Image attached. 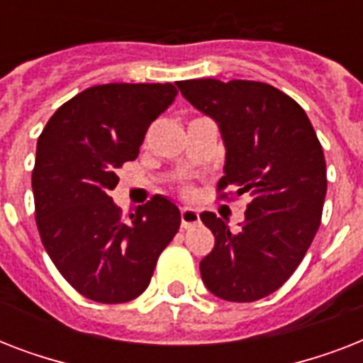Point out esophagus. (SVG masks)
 Instances as JSON below:
<instances>
[{"instance_id": "esophagus-1", "label": "esophagus", "mask_w": 363, "mask_h": 363, "mask_svg": "<svg viewBox=\"0 0 363 363\" xmlns=\"http://www.w3.org/2000/svg\"><path fill=\"white\" fill-rule=\"evenodd\" d=\"M199 222V213L196 209H190V207H184V209L181 211V226L184 228V230H188V228H194L196 224Z\"/></svg>"}]
</instances>
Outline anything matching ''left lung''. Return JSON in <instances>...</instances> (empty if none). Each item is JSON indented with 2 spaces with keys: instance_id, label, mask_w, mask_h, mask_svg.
Masks as SVG:
<instances>
[{
  "instance_id": "1",
  "label": "left lung",
  "mask_w": 363,
  "mask_h": 363,
  "mask_svg": "<svg viewBox=\"0 0 363 363\" xmlns=\"http://www.w3.org/2000/svg\"><path fill=\"white\" fill-rule=\"evenodd\" d=\"M177 86L220 128L226 164L218 190L252 198L239 230L201 213L215 235L199 262L201 279L226 301L265 298L298 269L320 226L328 188L320 141L305 111L271 84L194 79Z\"/></svg>"
}]
</instances>
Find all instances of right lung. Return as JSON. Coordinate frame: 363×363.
Wrapping results in <instances>:
<instances>
[{
	"label": "right lung",
	"mask_w": 363,
	"mask_h": 363,
	"mask_svg": "<svg viewBox=\"0 0 363 363\" xmlns=\"http://www.w3.org/2000/svg\"><path fill=\"white\" fill-rule=\"evenodd\" d=\"M177 96L165 84L111 82L65 101L37 141L31 188L43 247L65 281L98 303L147 290L158 256L181 226L171 199L154 196L124 220L111 190L137 158L148 125Z\"/></svg>",
	"instance_id": "obj_1"
}]
</instances>
